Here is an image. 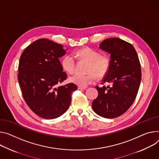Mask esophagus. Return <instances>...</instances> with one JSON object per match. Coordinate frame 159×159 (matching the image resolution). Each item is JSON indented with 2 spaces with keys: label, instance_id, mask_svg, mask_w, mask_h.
I'll return each instance as SVG.
<instances>
[{
  "label": "esophagus",
  "instance_id": "obj_1",
  "mask_svg": "<svg viewBox=\"0 0 159 159\" xmlns=\"http://www.w3.org/2000/svg\"><path fill=\"white\" fill-rule=\"evenodd\" d=\"M86 88V87H80V86H79L78 87V89H79V90H85Z\"/></svg>",
  "mask_w": 159,
  "mask_h": 159
}]
</instances>
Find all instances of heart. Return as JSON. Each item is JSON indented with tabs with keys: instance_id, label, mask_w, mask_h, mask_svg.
I'll list each match as a JSON object with an SVG mask.
<instances>
[{
	"instance_id": "heart-1",
	"label": "heart",
	"mask_w": 159,
	"mask_h": 159,
	"mask_svg": "<svg viewBox=\"0 0 159 159\" xmlns=\"http://www.w3.org/2000/svg\"><path fill=\"white\" fill-rule=\"evenodd\" d=\"M76 56L81 59L89 61L87 74H75L70 77V81L80 87H87L94 83L98 75L99 77H104L109 70L110 60L106 54L100 55L99 53L89 48H85L77 51ZM63 69L69 74L73 73L75 68V60L71 55L65 56L61 61Z\"/></svg>"
}]
</instances>
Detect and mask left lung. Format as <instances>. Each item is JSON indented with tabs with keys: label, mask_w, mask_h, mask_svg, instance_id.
I'll return each mask as SVG.
<instances>
[{
	"label": "left lung",
	"mask_w": 159,
	"mask_h": 159,
	"mask_svg": "<svg viewBox=\"0 0 159 159\" xmlns=\"http://www.w3.org/2000/svg\"><path fill=\"white\" fill-rule=\"evenodd\" d=\"M99 48L110 54V66L102 84L96 86L98 96L92 107L99 116L113 119L124 114L133 105L141 79L137 52L130 43L118 38L104 40Z\"/></svg>",
	"instance_id": "8db88e82"
}]
</instances>
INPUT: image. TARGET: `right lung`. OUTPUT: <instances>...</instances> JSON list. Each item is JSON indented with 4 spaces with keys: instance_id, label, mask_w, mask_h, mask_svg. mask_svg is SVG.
Here are the masks:
<instances>
[{
    "instance_id": "right-lung-1",
    "label": "right lung",
    "mask_w": 159,
    "mask_h": 159,
    "mask_svg": "<svg viewBox=\"0 0 159 159\" xmlns=\"http://www.w3.org/2000/svg\"><path fill=\"white\" fill-rule=\"evenodd\" d=\"M61 44L40 39L23 52L18 66V82L27 105L46 119L59 117L69 108L74 83L59 86L67 78L59 58L66 54Z\"/></svg>"
}]
</instances>
